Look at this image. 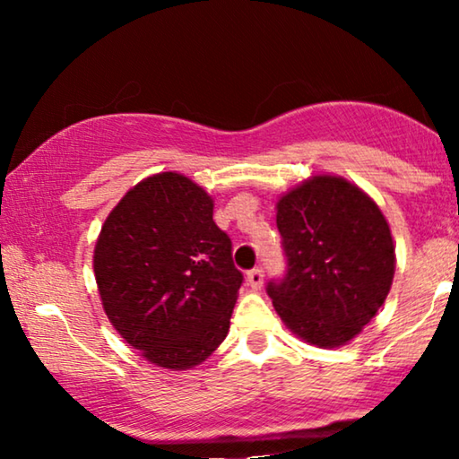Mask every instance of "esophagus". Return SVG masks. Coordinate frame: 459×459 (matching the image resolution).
<instances>
[{"label": "esophagus", "mask_w": 459, "mask_h": 459, "mask_svg": "<svg viewBox=\"0 0 459 459\" xmlns=\"http://www.w3.org/2000/svg\"><path fill=\"white\" fill-rule=\"evenodd\" d=\"M263 280H265V273H263L261 267L250 269V272L247 273V281L255 288V290H259V288L263 286Z\"/></svg>", "instance_id": "esophagus-1"}]
</instances>
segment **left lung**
<instances>
[{
    "instance_id": "8db88e82",
    "label": "left lung",
    "mask_w": 459,
    "mask_h": 459,
    "mask_svg": "<svg viewBox=\"0 0 459 459\" xmlns=\"http://www.w3.org/2000/svg\"><path fill=\"white\" fill-rule=\"evenodd\" d=\"M286 273L267 284L294 334L334 349L361 332L393 284L394 247L378 204L342 178L319 175L280 198Z\"/></svg>"
}]
</instances>
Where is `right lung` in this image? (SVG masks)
Segmentation results:
<instances>
[{
	"label": "right lung",
	"instance_id": "obj_1",
	"mask_svg": "<svg viewBox=\"0 0 459 459\" xmlns=\"http://www.w3.org/2000/svg\"><path fill=\"white\" fill-rule=\"evenodd\" d=\"M93 272L115 330L169 369L198 366L223 342L244 280L209 194L171 171L140 181L112 209Z\"/></svg>",
	"mask_w": 459,
	"mask_h": 459
}]
</instances>
